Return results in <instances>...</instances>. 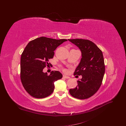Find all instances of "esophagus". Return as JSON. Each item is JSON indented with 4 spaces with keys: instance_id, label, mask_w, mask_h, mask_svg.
Here are the masks:
<instances>
[{
    "instance_id": "esophagus-1",
    "label": "esophagus",
    "mask_w": 126,
    "mask_h": 126,
    "mask_svg": "<svg viewBox=\"0 0 126 126\" xmlns=\"http://www.w3.org/2000/svg\"><path fill=\"white\" fill-rule=\"evenodd\" d=\"M63 77L66 78V79H69L70 78V77H69V76H66V75H63Z\"/></svg>"
}]
</instances>
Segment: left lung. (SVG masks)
<instances>
[{
  "label": "left lung",
  "mask_w": 126,
  "mask_h": 126,
  "mask_svg": "<svg viewBox=\"0 0 126 126\" xmlns=\"http://www.w3.org/2000/svg\"><path fill=\"white\" fill-rule=\"evenodd\" d=\"M79 48L81 59L74 72V75H81L77 81L78 86L69 90L72 97L85 99L96 93L99 89L105 72L104 56L96 44L89 40L68 39Z\"/></svg>",
  "instance_id": "left-lung-1"
}]
</instances>
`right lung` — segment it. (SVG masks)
Wrapping results in <instances>:
<instances>
[{"label": "right lung", "instance_id": "right-lung-1", "mask_svg": "<svg viewBox=\"0 0 126 126\" xmlns=\"http://www.w3.org/2000/svg\"><path fill=\"white\" fill-rule=\"evenodd\" d=\"M67 39H55L41 37L30 41L22 52L20 59V79L25 89L30 96L44 98L54 91V82L63 77L58 71H52L48 75L44 68L54 51Z\"/></svg>", "mask_w": 126, "mask_h": 126}]
</instances>
